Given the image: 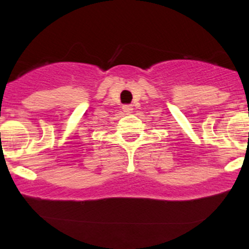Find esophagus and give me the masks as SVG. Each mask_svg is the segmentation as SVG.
Listing matches in <instances>:
<instances>
[{"mask_svg": "<svg viewBox=\"0 0 249 249\" xmlns=\"http://www.w3.org/2000/svg\"><path fill=\"white\" fill-rule=\"evenodd\" d=\"M132 107H131V105H124V107H123V111H124L125 113H131L132 112Z\"/></svg>", "mask_w": 249, "mask_h": 249, "instance_id": "34e87169", "label": "esophagus"}]
</instances>
